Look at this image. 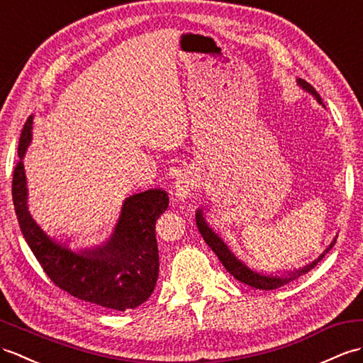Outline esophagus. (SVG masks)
Segmentation results:
<instances>
[{"label": "esophagus", "mask_w": 363, "mask_h": 363, "mask_svg": "<svg viewBox=\"0 0 363 363\" xmlns=\"http://www.w3.org/2000/svg\"><path fill=\"white\" fill-rule=\"evenodd\" d=\"M197 189V180L192 172L183 171L174 180V196L179 200H188L192 197L194 191Z\"/></svg>", "instance_id": "1"}]
</instances>
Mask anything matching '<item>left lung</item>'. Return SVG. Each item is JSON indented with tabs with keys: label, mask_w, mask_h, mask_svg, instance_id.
<instances>
[{
	"label": "left lung",
	"mask_w": 363,
	"mask_h": 363,
	"mask_svg": "<svg viewBox=\"0 0 363 363\" xmlns=\"http://www.w3.org/2000/svg\"><path fill=\"white\" fill-rule=\"evenodd\" d=\"M297 84L302 87L303 91L311 94L314 99L319 101L320 104H323L320 95L317 94V91L314 89V87L309 84V83H306L305 79L298 78L297 79ZM196 222H197V228H199V231H200V234L203 237V240H205L208 243L209 248L216 252L218 260L222 262V264L226 268V271L231 274V276H234L237 280H240L242 284H246L248 286H252L255 289H264V291L277 289L280 286L289 284V281L296 280L297 277L302 276V274H306L308 271H311L315 267V264L325 257V254L328 252L334 246V243H335V238H334L328 248L323 251V254H320L319 257H317V260L306 264V267H303V268L294 269V271H288L285 274H280V276H277V274H276V276H274V274H269V276H268V274L252 271L248 267V264H245L242 260H238L235 255H234V252L228 248V245L214 233V229L209 228L205 217H203V211L201 209H197V212H196Z\"/></svg>",
	"instance_id": "left-lung-1"
}]
</instances>
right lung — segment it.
<instances>
[{
	"label": "right lung",
	"mask_w": 363,
	"mask_h": 363,
	"mask_svg": "<svg viewBox=\"0 0 363 363\" xmlns=\"http://www.w3.org/2000/svg\"><path fill=\"white\" fill-rule=\"evenodd\" d=\"M32 120L21 130L12 180V197L21 233L50 280L70 296L103 308L125 311L145 303L158 279L155 222L169 205L166 191L149 189L123 203L109 240L91 250L72 251L50 238L28 208L23 158L32 140Z\"/></svg>",
	"instance_id": "1"
}]
</instances>
